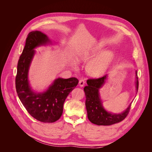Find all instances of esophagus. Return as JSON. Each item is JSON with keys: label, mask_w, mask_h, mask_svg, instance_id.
I'll return each instance as SVG.
<instances>
[{"label": "esophagus", "mask_w": 152, "mask_h": 152, "mask_svg": "<svg viewBox=\"0 0 152 152\" xmlns=\"http://www.w3.org/2000/svg\"><path fill=\"white\" fill-rule=\"evenodd\" d=\"M79 84L80 87H83L84 86V85L86 84V82L84 80H79Z\"/></svg>", "instance_id": "1"}]
</instances>
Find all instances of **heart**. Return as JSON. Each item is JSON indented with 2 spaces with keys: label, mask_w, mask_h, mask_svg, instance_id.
<instances>
[{
  "label": "heart",
  "mask_w": 152,
  "mask_h": 152,
  "mask_svg": "<svg viewBox=\"0 0 152 152\" xmlns=\"http://www.w3.org/2000/svg\"><path fill=\"white\" fill-rule=\"evenodd\" d=\"M102 46L97 45L88 51L82 53L80 56V59L82 62L86 63L90 60L87 63L86 70L87 74L91 77H99L103 76L113 62L114 53L112 50H107L102 52Z\"/></svg>",
  "instance_id": "heart-1"
}]
</instances>
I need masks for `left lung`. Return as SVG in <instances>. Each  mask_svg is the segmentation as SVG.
<instances>
[{
	"instance_id": "left-lung-1",
	"label": "left lung",
	"mask_w": 152,
	"mask_h": 152,
	"mask_svg": "<svg viewBox=\"0 0 152 152\" xmlns=\"http://www.w3.org/2000/svg\"><path fill=\"white\" fill-rule=\"evenodd\" d=\"M108 75L95 79L87 80V86L84 88L86 95V107L89 120L98 126H110L120 122L125 118L129 113L131 103L124 112L113 113L107 111L103 106L101 99L99 89L104 86L107 80ZM136 89H138V78L136 71Z\"/></svg>"
}]
</instances>
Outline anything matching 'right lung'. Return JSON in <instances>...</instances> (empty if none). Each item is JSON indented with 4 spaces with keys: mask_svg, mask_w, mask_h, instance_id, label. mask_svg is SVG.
Returning <instances> with one entry per match:
<instances>
[{
    "mask_svg": "<svg viewBox=\"0 0 152 152\" xmlns=\"http://www.w3.org/2000/svg\"><path fill=\"white\" fill-rule=\"evenodd\" d=\"M49 44H52L51 40L42 32L33 31L29 33L18 63L16 89L21 102L31 116L42 122L52 123L61 117L64 102L79 80L75 77L58 78L45 91L37 93L31 89L28 72L35 49Z\"/></svg>",
    "mask_w": 152,
    "mask_h": 152,
    "instance_id": "right-lung-1",
    "label": "right lung"
}]
</instances>
